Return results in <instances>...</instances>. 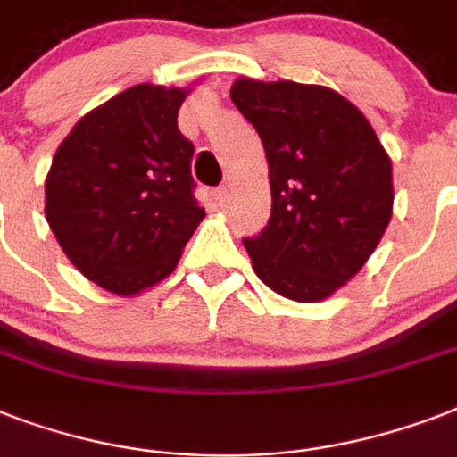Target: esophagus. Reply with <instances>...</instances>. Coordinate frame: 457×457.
Masks as SVG:
<instances>
[{
	"instance_id": "obj_1",
	"label": "esophagus",
	"mask_w": 457,
	"mask_h": 457,
	"mask_svg": "<svg viewBox=\"0 0 457 457\" xmlns=\"http://www.w3.org/2000/svg\"><path fill=\"white\" fill-rule=\"evenodd\" d=\"M213 199H215V204H218V206H220V208L228 206V199H229V189H228V187H218V189H215V194H213Z\"/></svg>"
}]
</instances>
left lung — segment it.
Here are the masks:
<instances>
[{"label": "left lung", "mask_w": 457, "mask_h": 457, "mask_svg": "<svg viewBox=\"0 0 457 457\" xmlns=\"http://www.w3.org/2000/svg\"><path fill=\"white\" fill-rule=\"evenodd\" d=\"M229 96L256 128L270 172V220L244 237L253 270L287 299H327L389 225V156L368 118L332 89L242 78Z\"/></svg>", "instance_id": "1"}]
</instances>
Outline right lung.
Segmentation results:
<instances>
[{"label":"right lung","mask_w":457,"mask_h":457,"mask_svg":"<svg viewBox=\"0 0 457 457\" xmlns=\"http://www.w3.org/2000/svg\"><path fill=\"white\" fill-rule=\"evenodd\" d=\"M185 89L135 85L89 111L46 175V222L71 263L120 296L168 278L204 218L194 145L179 132Z\"/></svg>","instance_id":"add662e5"}]
</instances>
